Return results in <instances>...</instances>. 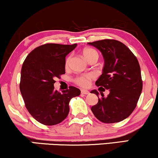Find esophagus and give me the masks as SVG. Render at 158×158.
<instances>
[{
  "instance_id": "34e87169",
  "label": "esophagus",
  "mask_w": 158,
  "mask_h": 158,
  "mask_svg": "<svg viewBox=\"0 0 158 158\" xmlns=\"http://www.w3.org/2000/svg\"><path fill=\"white\" fill-rule=\"evenodd\" d=\"M81 94H84V95H87V94H89L90 92L87 90H81Z\"/></svg>"
}]
</instances>
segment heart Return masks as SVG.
<instances>
[{
    "instance_id": "heart-1",
    "label": "heart",
    "mask_w": 158,
    "mask_h": 158,
    "mask_svg": "<svg viewBox=\"0 0 158 158\" xmlns=\"http://www.w3.org/2000/svg\"><path fill=\"white\" fill-rule=\"evenodd\" d=\"M82 54L83 56L85 57V59H86L87 61H89L90 59H92L93 57H95V56H97L98 57V53L95 50L92 48H85L84 50H82ZM70 60H71V56H68V57L65 59L64 62V66L65 68H68L69 67V64L70 63ZM94 79V75L92 73H87V74H83V75L78 76L73 79L74 82L76 84L79 85L81 87H88L89 86L90 81L92 79Z\"/></svg>"
}]
</instances>
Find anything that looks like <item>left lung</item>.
I'll return each instance as SVG.
<instances>
[{
  "label": "left lung",
  "mask_w": 158,
  "mask_h": 158,
  "mask_svg": "<svg viewBox=\"0 0 158 158\" xmlns=\"http://www.w3.org/2000/svg\"><path fill=\"white\" fill-rule=\"evenodd\" d=\"M88 44L102 52L105 61L102 75L95 84L110 91L108 97L101 94L99 98L97 90H91L90 93L99 98L97 104L91 107L92 112L104 123L120 122L131 115L142 92L138 60L126 45L117 40L104 39Z\"/></svg>",
  "instance_id": "1"
}]
</instances>
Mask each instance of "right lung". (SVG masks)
Here are the masks:
<instances>
[{
  "mask_svg": "<svg viewBox=\"0 0 158 158\" xmlns=\"http://www.w3.org/2000/svg\"><path fill=\"white\" fill-rule=\"evenodd\" d=\"M77 44H45L34 49L23 61L20 90L29 113L38 122L54 126L68 117L69 102L80 95L73 86L62 92L54 90L56 77L65 73V57Z\"/></svg>",
  "mask_w": 158,
  "mask_h": 158,
  "instance_id": "right-lung-1",
  "label": "right lung"
}]
</instances>
